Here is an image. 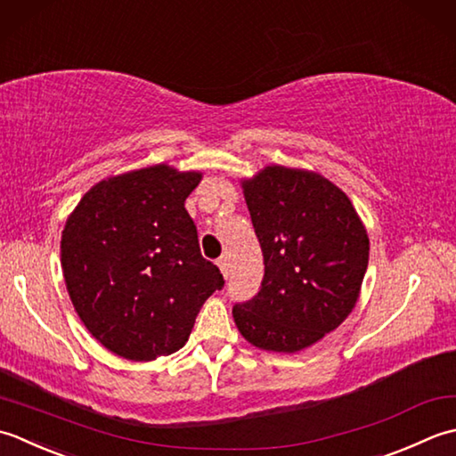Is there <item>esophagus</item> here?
<instances>
[{
  "instance_id": "1",
  "label": "esophagus",
  "mask_w": 456,
  "mask_h": 456,
  "mask_svg": "<svg viewBox=\"0 0 456 456\" xmlns=\"http://www.w3.org/2000/svg\"><path fill=\"white\" fill-rule=\"evenodd\" d=\"M218 267H220V272L224 273V275H228V272H230V262H228V256H222V257H218Z\"/></svg>"
}]
</instances>
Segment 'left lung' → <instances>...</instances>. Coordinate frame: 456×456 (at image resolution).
<instances>
[{
    "label": "left lung",
    "mask_w": 456,
    "mask_h": 456,
    "mask_svg": "<svg viewBox=\"0 0 456 456\" xmlns=\"http://www.w3.org/2000/svg\"><path fill=\"white\" fill-rule=\"evenodd\" d=\"M244 197L265 272L257 295L232 309L236 327L257 348L303 350L356 305L368 234L346 194L317 173L265 167L244 181Z\"/></svg>",
    "instance_id": "obj_1"
}]
</instances>
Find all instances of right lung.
Returning a JSON list of instances; mask_svg holds the SVG:
<instances>
[{
	"label": "right lung",
	"instance_id": "right-lung-1",
	"mask_svg": "<svg viewBox=\"0 0 456 456\" xmlns=\"http://www.w3.org/2000/svg\"><path fill=\"white\" fill-rule=\"evenodd\" d=\"M199 183L200 173L167 165L118 175L92 187L67 220L61 264L70 301L118 356L173 354L202 303L224 287L184 208Z\"/></svg>",
	"mask_w": 456,
	"mask_h": 456
}]
</instances>
